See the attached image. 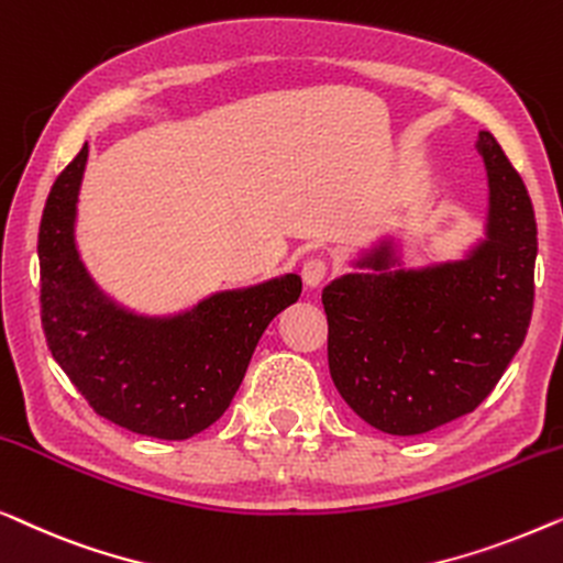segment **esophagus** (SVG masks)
Segmentation results:
<instances>
[{"instance_id": "1", "label": "esophagus", "mask_w": 563, "mask_h": 563, "mask_svg": "<svg viewBox=\"0 0 563 563\" xmlns=\"http://www.w3.org/2000/svg\"><path fill=\"white\" fill-rule=\"evenodd\" d=\"M327 273H329V265H327V260H321V257L306 260L303 267H300V275H303V283L308 285V288H319V285L327 280Z\"/></svg>"}]
</instances>
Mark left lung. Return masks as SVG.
<instances>
[{"instance_id":"8db88e82","label":"left lung","mask_w":563,"mask_h":563,"mask_svg":"<svg viewBox=\"0 0 563 563\" xmlns=\"http://www.w3.org/2000/svg\"><path fill=\"white\" fill-rule=\"evenodd\" d=\"M477 150L487 168V221L462 260L416 271L393 242L357 260L321 292L329 369L362 421L416 437L472 413L516 357L533 311L538 232L526 184L493 134Z\"/></svg>"}]
</instances>
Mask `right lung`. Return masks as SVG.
Returning <instances> with one entry per match:
<instances>
[{
	"instance_id": "right-lung-1",
	"label": "right lung",
	"mask_w": 563,
	"mask_h": 563,
	"mask_svg": "<svg viewBox=\"0 0 563 563\" xmlns=\"http://www.w3.org/2000/svg\"><path fill=\"white\" fill-rule=\"evenodd\" d=\"M89 145L47 196L37 257L47 350L89 406L142 437L184 441L221 418L275 316L296 303L300 278L211 292L188 311L142 316L107 296L76 247V203Z\"/></svg>"
}]
</instances>
